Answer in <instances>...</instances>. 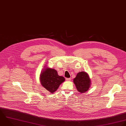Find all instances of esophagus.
<instances>
[{
	"label": "esophagus",
	"instance_id": "1",
	"mask_svg": "<svg viewBox=\"0 0 126 126\" xmlns=\"http://www.w3.org/2000/svg\"><path fill=\"white\" fill-rule=\"evenodd\" d=\"M66 80L67 81H70L71 80V78H66Z\"/></svg>",
	"mask_w": 126,
	"mask_h": 126
}]
</instances>
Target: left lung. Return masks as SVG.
I'll use <instances>...</instances> for the list:
<instances>
[{
    "mask_svg": "<svg viewBox=\"0 0 126 126\" xmlns=\"http://www.w3.org/2000/svg\"><path fill=\"white\" fill-rule=\"evenodd\" d=\"M74 82L78 91L83 93L88 90L91 81L88 74L84 72H81L74 79Z\"/></svg>",
    "mask_w": 126,
    "mask_h": 126,
    "instance_id": "1",
    "label": "left lung"
}]
</instances>
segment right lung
Masks as SVG:
<instances>
[{"label":"right lung","mask_w":126,"mask_h":126,"mask_svg":"<svg viewBox=\"0 0 126 126\" xmlns=\"http://www.w3.org/2000/svg\"><path fill=\"white\" fill-rule=\"evenodd\" d=\"M65 78L59 76L54 69L47 68L40 76V81L42 86L51 93H53L60 84L65 81Z\"/></svg>","instance_id":"1"}]
</instances>
